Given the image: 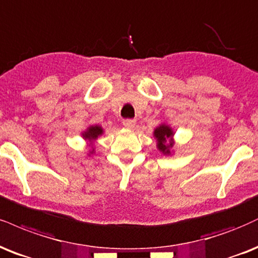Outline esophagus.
<instances>
[{
    "label": "esophagus",
    "mask_w": 258,
    "mask_h": 258,
    "mask_svg": "<svg viewBox=\"0 0 258 258\" xmlns=\"http://www.w3.org/2000/svg\"><path fill=\"white\" fill-rule=\"evenodd\" d=\"M122 123H123V126H126V127H128V128H131V127L135 126L136 120L135 119H123L122 120Z\"/></svg>",
    "instance_id": "esophagus-1"
}]
</instances>
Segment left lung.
I'll use <instances>...</instances> for the list:
<instances>
[{
    "mask_svg": "<svg viewBox=\"0 0 258 258\" xmlns=\"http://www.w3.org/2000/svg\"><path fill=\"white\" fill-rule=\"evenodd\" d=\"M154 136L157 139V147H159L160 150L162 151L163 154H169L168 145L166 144V142H167V139L170 138L173 136L172 130H170L168 126L161 125L160 127H157V128L155 130Z\"/></svg>",
    "mask_w": 258,
    "mask_h": 258,
    "instance_id": "obj_1",
    "label": "left lung"
}]
</instances>
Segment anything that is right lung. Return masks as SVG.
<instances>
[{
    "label": "right lung",
    "instance_id": "right-lung-1",
    "mask_svg": "<svg viewBox=\"0 0 258 258\" xmlns=\"http://www.w3.org/2000/svg\"><path fill=\"white\" fill-rule=\"evenodd\" d=\"M102 132L103 131H102V128L99 126H92L90 127L88 131L84 133V137L91 141V139H96L99 135H102Z\"/></svg>",
    "mask_w": 258,
    "mask_h": 258
}]
</instances>
